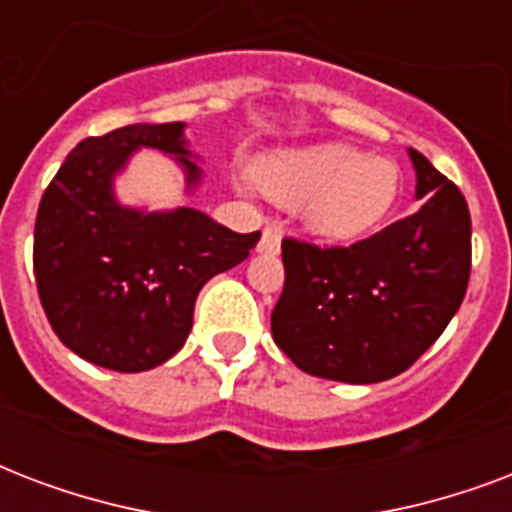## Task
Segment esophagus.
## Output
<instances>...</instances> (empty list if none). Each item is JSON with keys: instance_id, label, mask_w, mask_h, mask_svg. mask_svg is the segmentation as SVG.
Wrapping results in <instances>:
<instances>
[{"instance_id": "1", "label": "esophagus", "mask_w": 512, "mask_h": 512, "mask_svg": "<svg viewBox=\"0 0 512 512\" xmlns=\"http://www.w3.org/2000/svg\"><path fill=\"white\" fill-rule=\"evenodd\" d=\"M280 240H283V235H280V229H277V227H267V229H264V232H261L259 253H277V251H280Z\"/></svg>"}]
</instances>
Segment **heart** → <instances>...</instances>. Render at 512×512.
<instances>
[{
	"instance_id": "1",
	"label": "heart",
	"mask_w": 512,
	"mask_h": 512,
	"mask_svg": "<svg viewBox=\"0 0 512 512\" xmlns=\"http://www.w3.org/2000/svg\"><path fill=\"white\" fill-rule=\"evenodd\" d=\"M259 178L277 202L304 205V221L315 235L342 243L374 232L400 192L395 162L347 144L280 152L261 162Z\"/></svg>"
}]
</instances>
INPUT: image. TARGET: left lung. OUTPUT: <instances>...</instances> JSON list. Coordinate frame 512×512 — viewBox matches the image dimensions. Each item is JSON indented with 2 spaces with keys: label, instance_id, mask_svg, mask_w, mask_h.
Listing matches in <instances>:
<instances>
[{
  "label": "left lung",
  "instance_id": "left-lung-1",
  "mask_svg": "<svg viewBox=\"0 0 512 512\" xmlns=\"http://www.w3.org/2000/svg\"><path fill=\"white\" fill-rule=\"evenodd\" d=\"M422 208L347 248L283 240L272 336L312 376L374 384L403 374L449 326L470 280V211L457 186L408 149Z\"/></svg>",
  "mask_w": 512,
  "mask_h": 512
}]
</instances>
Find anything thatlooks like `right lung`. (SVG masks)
I'll return each mask as SVG.
<instances>
[{"mask_svg": "<svg viewBox=\"0 0 512 512\" xmlns=\"http://www.w3.org/2000/svg\"><path fill=\"white\" fill-rule=\"evenodd\" d=\"M184 122L128 125L79 141L42 194L34 277L50 326L87 363L136 374L184 347L194 301L213 275L237 267L261 232L237 235L194 208L146 213L114 197V176L141 146L173 154L186 189L202 170Z\"/></svg>", "mask_w": 512, "mask_h": 512, "instance_id": "1", "label": "right lung"}]
</instances>
